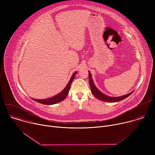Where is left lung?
I'll return each mask as SVG.
<instances>
[{
	"mask_svg": "<svg viewBox=\"0 0 155 155\" xmlns=\"http://www.w3.org/2000/svg\"><path fill=\"white\" fill-rule=\"evenodd\" d=\"M89 72V81H90V87H91V92L93 93V94L94 95V96L95 97H96L97 99L102 101L104 102H118V101H121L124 99H126V97H127L128 96H129L133 91H132L131 93L124 95V96H119V97H110L108 96L105 94H104V93H102V92H101L96 87L92 78H91V74L90 73V71H88Z\"/></svg>",
	"mask_w": 155,
	"mask_h": 155,
	"instance_id": "8db88e82",
	"label": "left lung"
}]
</instances>
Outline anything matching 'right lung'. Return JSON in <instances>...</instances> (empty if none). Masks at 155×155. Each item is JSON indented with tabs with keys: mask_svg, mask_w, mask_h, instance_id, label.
I'll return each instance as SVG.
<instances>
[{
	"mask_svg": "<svg viewBox=\"0 0 155 155\" xmlns=\"http://www.w3.org/2000/svg\"><path fill=\"white\" fill-rule=\"evenodd\" d=\"M76 74H77V72H75L73 74V75H72L67 86H66L64 89L58 94H57L51 98L45 99H32L37 102H39L42 104H45V105H53V104H55L56 103L62 101L63 100H64L65 99L66 96H67L68 94H69V91L70 90L72 82L73 81V80L74 79Z\"/></svg>",
	"mask_w": 155,
	"mask_h": 155,
	"instance_id": "add662e5",
	"label": "right lung"
}]
</instances>
